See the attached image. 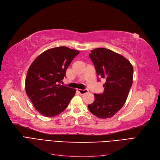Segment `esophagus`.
<instances>
[{
	"instance_id": "obj_1",
	"label": "esophagus",
	"mask_w": 160,
	"mask_h": 160,
	"mask_svg": "<svg viewBox=\"0 0 160 160\" xmlns=\"http://www.w3.org/2000/svg\"><path fill=\"white\" fill-rule=\"evenodd\" d=\"M77 91H78L80 94L83 95V94H85V93H88V92L89 91H88V89H77Z\"/></svg>"
}]
</instances>
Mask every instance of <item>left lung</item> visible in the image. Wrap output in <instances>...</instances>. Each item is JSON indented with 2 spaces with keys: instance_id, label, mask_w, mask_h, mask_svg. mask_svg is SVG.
<instances>
[{
  "instance_id": "1",
  "label": "left lung",
  "mask_w": 160,
  "mask_h": 160,
  "mask_svg": "<svg viewBox=\"0 0 160 160\" xmlns=\"http://www.w3.org/2000/svg\"><path fill=\"white\" fill-rule=\"evenodd\" d=\"M89 57L98 81L103 78L106 81L103 92L94 94L95 101L88 105V109L99 118H111L123 107L127 99L133 83V67L125 57L105 48L92 50Z\"/></svg>"
}]
</instances>
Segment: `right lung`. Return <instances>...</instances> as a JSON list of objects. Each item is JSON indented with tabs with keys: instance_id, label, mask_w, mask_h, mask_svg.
Returning <instances> with one entry per match:
<instances>
[{
	"instance_id": "1",
	"label": "right lung",
	"mask_w": 160,
	"mask_h": 160,
	"mask_svg": "<svg viewBox=\"0 0 160 160\" xmlns=\"http://www.w3.org/2000/svg\"><path fill=\"white\" fill-rule=\"evenodd\" d=\"M79 51L67 47L47 50L38 56L28 69L25 90L35 109L46 117H53L68 106L76 90L59 83Z\"/></svg>"
}]
</instances>
